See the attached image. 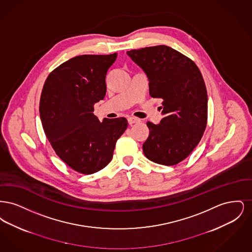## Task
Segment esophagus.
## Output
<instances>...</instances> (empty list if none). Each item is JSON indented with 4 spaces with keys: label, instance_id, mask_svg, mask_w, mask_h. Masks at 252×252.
I'll use <instances>...</instances> for the list:
<instances>
[{
    "label": "esophagus",
    "instance_id": "obj_1",
    "mask_svg": "<svg viewBox=\"0 0 252 252\" xmlns=\"http://www.w3.org/2000/svg\"><path fill=\"white\" fill-rule=\"evenodd\" d=\"M127 121H128V124H129V125H132V124H135V123L140 122V120H139V119H137L136 117H128V118H127Z\"/></svg>",
    "mask_w": 252,
    "mask_h": 252
}]
</instances>
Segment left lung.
<instances>
[{
  "label": "left lung",
  "instance_id": "left-lung-1",
  "mask_svg": "<svg viewBox=\"0 0 252 252\" xmlns=\"http://www.w3.org/2000/svg\"><path fill=\"white\" fill-rule=\"evenodd\" d=\"M146 73L149 94L163 100L159 124L147 122L145 157L158 164L175 165L191 154L203 136L208 118V95L195 63L165 45L126 53Z\"/></svg>",
  "mask_w": 252,
  "mask_h": 252
}]
</instances>
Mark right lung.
<instances>
[{
	"label": "right lung",
	"mask_w": 252,
	"mask_h": 252,
	"mask_svg": "<svg viewBox=\"0 0 252 252\" xmlns=\"http://www.w3.org/2000/svg\"><path fill=\"white\" fill-rule=\"evenodd\" d=\"M117 53L83 55L62 63L44 83L39 102L43 130L57 155L74 171L91 175L111 160L117 140L127 127L124 117L94 114L106 95V75Z\"/></svg>",
	"instance_id": "1"
}]
</instances>
